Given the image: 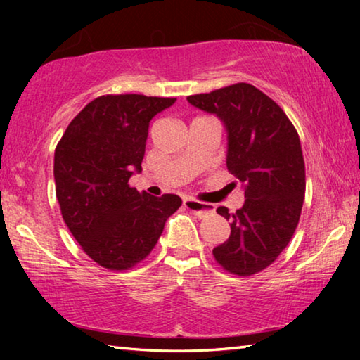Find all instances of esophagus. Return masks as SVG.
<instances>
[{
  "mask_svg": "<svg viewBox=\"0 0 360 360\" xmlns=\"http://www.w3.org/2000/svg\"><path fill=\"white\" fill-rule=\"evenodd\" d=\"M184 206L200 219L210 216V214H212V212H214V206L210 205V203L198 202V200H193V198H186Z\"/></svg>",
  "mask_w": 360,
  "mask_h": 360,
  "instance_id": "esophagus-1",
  "label": "esophagus"
}]
</instances>
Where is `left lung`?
<instances>
[{"mask_svg": "<svg viewBox=\"0 0 360 360\" xmlns=\"http://www.w3.org/2000/svg\"><path fill=\"white\" fill-rule=\"evenodd\" d=\"M195 108L216 114L227 129V168L245 188L236 212L219 206L230 221L229 240L212 249L219 265L251 276L278 259L300 221L304 160L300 138L288 115L254 85L238 82L187 96Z\"/></svg>", "mask_w": 360, "mask_h": 360, "instance_id": "8db88e82", "label": "left lung"}]
</instances>
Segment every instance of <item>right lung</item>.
<instances>
[{
    "mask_svg": "<svg viewBox=\"0 0 360 360\" xmlns=\"http://www.w3.org/2000/svg\"><path fill=\"white\" fill-rule=\"evenodd\" d=\"M176 98L103 95L70 122L56 148L53 178L63 221L82 251L106 270L133 268L150 254L178 195L130 187L141 172L149 122Z\"/></svg>",
    "mask_w": 360,
    "mask_h": 360,
    "instance_id": "1",
    "label": "right lung"
}]
</instances>
